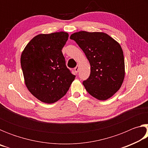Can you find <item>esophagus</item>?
<instances>
[{
    "mask_svg": "<svg viewBox=\"0 0 148 148\" xmlns=\"http://www.w3.org/2000/svg\"><path fill=\"white\" fill-rule=\"evenodd\" d=\"M79 67L78 65H77V66L74 68V71H75V72H76V73H77V72L79 71Z\"/></svg>",
    "mask_w": 148,
    "mask_h": 148,
    "instance_id": "esophagus-1",
    "label": "esophagus"
}]
</instances>
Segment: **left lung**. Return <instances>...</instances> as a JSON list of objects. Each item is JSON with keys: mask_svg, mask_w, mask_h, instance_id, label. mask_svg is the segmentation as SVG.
Wrapping results in <instances>:
<instances>
[{"mask_svg": "<svg viewBox=\"0 0 148 148\" xmlns=\"http://www.w3.org/2000/svg\"><path fill=\"white\" fill-rule=\"evenodd\" d=\"M70 38L83 50L91 66L86 91L100 101L110 99L120 89L125 77L123 52L120 44L102 32L79 31Z\"/></svg>", "mask_w": 148, "mask_h": 148, "instance_id": "8db88e82", "label": "left lung"}]
</instances>
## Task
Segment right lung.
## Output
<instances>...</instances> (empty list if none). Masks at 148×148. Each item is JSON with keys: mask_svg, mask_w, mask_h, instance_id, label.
I'll return each mask as SVG.
<instances>
[{"mask_svg": "<svg viewBox=\"0 0 148 148\" xmlns=\"http://www.w3.org/2000/svg\"><path fill=\"white\" fill-rule=\"evenodd\" d=\"M68 38L66 32L40 34L21 53L25 84L33 96L45 103H54L64 96L76 77L67 69L61 51Z\"/></svg>", "mask_w": 148, "mask_h": 148, "instance_id": "1", "label": "right lung"}]
</instances>
